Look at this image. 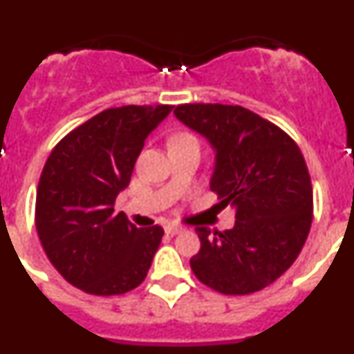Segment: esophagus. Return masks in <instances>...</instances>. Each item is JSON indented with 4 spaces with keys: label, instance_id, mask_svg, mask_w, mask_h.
<instances>
[{
    "label": "esophagus",
    "instance_id": "1",
    "mask_svg": "<svg viewBox=\"0 0 354 354\" xmlns=\"http://www.w3.org/2000/svg\"><path fill=\"white\" fill-rule=\"evenodd\" d=\"M165 232H167L168 236H175V234L183 232V227H179V225H167V227H165Z\"/></svg>",
    "mask_w": 354,
    "mask_h": 354
}]
</instances>
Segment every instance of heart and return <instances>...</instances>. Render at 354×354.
<instances>
[{"mask_svg": "<svg viewBox=\"0 0 354 354\" xmlns=\"http://www.w3.org/2000/svg\"><path fill=\"white\" fill-rule=\"evenodd\" d=\"M183 140H195V138H193L192 134H179V136H175L171 142H183Z\"/></svg>", "mask_w": 354, "mask_h": 354, "instance_id": "1", "label": "heart"}]
</instances>
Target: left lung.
Returning a JSON list of instances; mask_svg holds the SVG:
<instances>
[{
	"label": "left lung",
	"mask_w": 354,
	"mask_h": 354,
	"mask_svg": "<svg viewBox=\"0 0 354 354\" xmlns=\"http://www.w3.org/2000/svg\"><path fill=\"white\" fill-rule=\"evenodd\" d=\"M174 113L211 143V189L236 209L230 230L196 227L193 273L221 294L257 292L289 270L310 232L314 200L301 150L243 106L180 104Z\"/></svg>",
	"instance_id": "left-lung-1"
}]
</instances>
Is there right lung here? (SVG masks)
Here are the masks:
<instances>
[{"label":"right lung","mask_w":354,"mask_h":354,"mask_svg":"<svg viewBox=\"0 0 354 354\" xmlns=\"http://www.w3.org/2000/svg\"><path fill=\"white\" fill-rule=\"evenodd\" d=\"M174 106H122L65 136L44 165L35 227L56 271L95 296L124 294L145 280L162 237L159 225L134 227L115 214L145 140Z\"/></svg>","instance_id":"add662e5"}]
</instances>
